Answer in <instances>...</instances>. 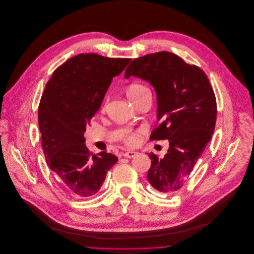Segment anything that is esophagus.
Returning <instances> with one entry per match:
<instances>
[{
  "instance_id": "1",
  "label": "esophagus",
  "mask_w": 254,
  "mask_h": 254,
  "mask_svg": "<svg viewBox=\"0 0 254 254\" xmlns=\"http://www.w3.org/2000/svg\"><path fill=\"white\" fill-rule=\"evenodd\" d=\"M137 155V152L135 151H128V152H125V153H123V156L125 158H133Z\"/></svg>"
}]
</instances>
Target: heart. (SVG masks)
<instances>
[{
	"instance_id": "b5f03b06",
	"label": "heart",
	"mask_w": 254,
	"mask_h": 254,
	"mask_svg": "<svg viewBox=\"0 0 254 254\" xmlns=\"http://www.w3.org/2000/svg\"><path fill=\"white\" fill-rule=\"evenodd\" d=\"M146 92H149L147 87L139 83H133L127 88V96L133 103H135L136 101ZM105 106L106 102L104 103L103 108H105ZM122 140L128 146H135L140 141V134L139 132L135 131H125L122 135Z\"/></svg>"
}]
</instances>
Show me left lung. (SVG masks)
<instances>
[{"label":"left lung","mask_w":254,"mask_h":254,"mask_svg":"<svg viewBox=\"0 0 254 254\" xmlns=\"http://www.w3.org/2000/svg\"><path fill=\"white\" fill-rule=\"evenodd\" d=\"M139 77L154 87L159 125L151 140H169L163 158L149 153L147 179L156 190L168 195L180 191L214 131L217 106L206 74L177 55L158 52L134 59L125 78Z\"/></svg>","instance_id":"left-lung-1"}]
</instances>
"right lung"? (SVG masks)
<instances>
[{"label": "right lung", "mask_w": 254, "mask_h": 254, "mask_svg": "<svg viewBox=\"0 0 254 254\" xmlns=\"http://www.w3.org/2000/svg\"><path fill=\"white\" fill-rule=\"evenodd\" d=\"M130 61L79 54L54 71L41 97L38 122L46 162L62 185L79 198L96 194L118 161L105 151L92 154L84 133L113 77Z\"/></svg>", "instance_id": "add662e5"}]
</instances>
